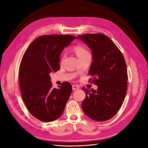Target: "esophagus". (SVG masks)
I'll return each mask as SVG.
<instances>
[{
  "instance_id": "esophagus-1",
  "label": "esophagus",
  "mask_w": 148,
  "mask_h": 148,
  "mask_svg": "<svg viewBox=\"0 0 148 148\" xmlns=\"http://www.w3.org/2000/svg\"><path fill=\"white\" fill-rule=\"evenodd\" d=\"M79 87L78 85H73V90H79Z\"/></svg>"
}]
</instances>
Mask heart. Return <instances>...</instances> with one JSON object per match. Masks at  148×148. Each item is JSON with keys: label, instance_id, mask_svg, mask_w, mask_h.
Listing matches in <instances>:
<instances>
[{"label": "heart", "instance_id": "1", "mask_svg": "<svg viewBox=\"0 0 148 148\" xmlns=\"http://www.w3.org/2000/svg\"><path fill=\"white\" fill-rule=\"evenodd\" d=\"M74 50L78 57L82 56H84L85 55H87V54L89 53L88 50L85 49L84 47H83L82 45H76L74 47Z\"/></svg>", "mask_w": 148, "mask_h": 148}]
</instances>
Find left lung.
Returning <instances> with one entry per match:
<instances>
[{
	"mask_svg": "<svg viewBox=\"0 0 148 148\" xmlns=\"http://www.w3.org/2000/svg\"><path fill=\"white\" fill-rule=\"evenodd\" d=\"M92 51L90 82L96 90L84 88L86 96L82 110L93 120L103 122L114 117L121 109L127 90V69L122 52L109 38L101 33L78 36Z\"/></svg>",
	"mask_w": 148,
	"mask_h": 148,
	"instance_id": "1",
	"label": "left lung"
}]
</instances>
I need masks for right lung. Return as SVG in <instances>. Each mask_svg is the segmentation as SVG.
Instances as JSON below:
<instances>
[{
	"instance_id": "right-lung-1",
	"label": "right lung",
	"mask_w": 148,
	"mask_h": 148,
	"mask_svg": "<svg viewBox=\"0 0 148 148\" xmlns=\"http://www.w3.org/2000/svg\"><path fill=\"white\" fill-rule=\"evenodd\" d=\"M71 35L39 36L24 53L19 69L21 97L28 111L39 120L49 122L63 114L72 92V85L63 82L53 87L50 74L60 68V56L64 47L75 39Z\"/></svg>"
}]
</instances>
